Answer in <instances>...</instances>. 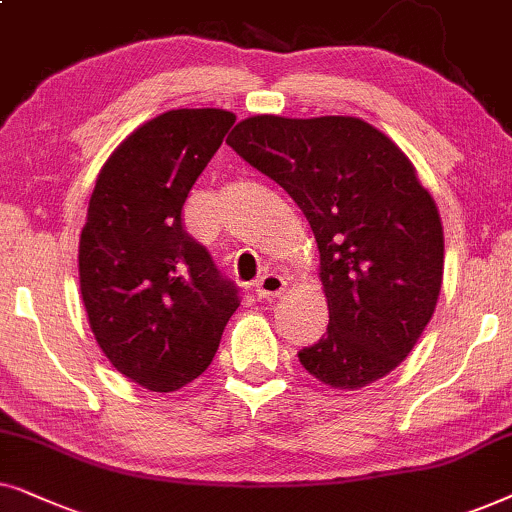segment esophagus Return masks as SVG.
Returning <instances> with one entry per match:
<instances>
[{"mask_svg": "<svg viewBox=\"0 0 512 512\" xmlns=\"http://www.w3.org/2000/svg\"><path fill=\"white\" fill-rule=\"evenodd\" d=\"M285 288H288V281L278 274H264L260 281H257V297L260 299H276L278 295H283Z\"/></svg>", "mask_w": 512, "mask_h": 512, "instance_id": "34e87169", "label": "esophagus"}]
</instances>
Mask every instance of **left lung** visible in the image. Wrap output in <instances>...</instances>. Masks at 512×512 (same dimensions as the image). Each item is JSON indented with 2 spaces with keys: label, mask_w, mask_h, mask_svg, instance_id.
Returning a JSON list of instances; mask_svg holds the SVG:
<instances>
[{
  "label": "left lung",
  "mask_w": 512,
  "mask_h": 512,
  "mask_svg": "<svg viewBox=\"0 0 512 512\" xmlns=\"http://www.w3.org/2000/svg\"><path fill=\"white\" fill-rule=\"evenodd\" d=\"M227 145L292 196L316 236L330 323L299 363L339 391L386 377L419 342L442 288L445 234L417 168L356 117L257 114Z\"/></svg>",
  "instance_id": "left-lung-1"
}]
</instances>
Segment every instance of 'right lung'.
<instances>
[{"mask_svg":"<svg viewBox=\"0 0 512 512\" xmlns=\"http://www.w3.org/2000/svg\"><path fill=\"white\" fill-rule=\"evenodd\" d=\"M234 121L215 107L149 119L109 154L88 201L79 238L88 325L114 370L147 391H177L206 372L241 304L182 224Z\"/></svg>","mask_w":512,"mask_h":512,"instance_id":"1","label":"right lung"}]
</instances>
